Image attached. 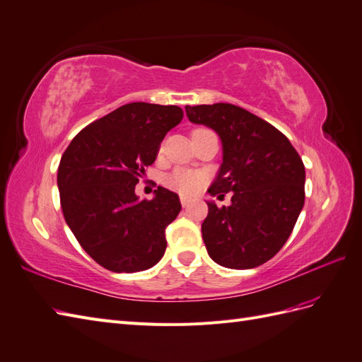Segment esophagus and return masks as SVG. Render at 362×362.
Instances as JSON below:
<instances>
[{
  "mask_svg": "<svg viewBox=\"0 0 362 362\" xmlns=\"http://www.w3.org/2000/svg\"><path fill=\"white\" fill-rule=\"evenodd\" d=\"M189 204H190V199H189V198L181 197V205H182V207H189Z\"/></svg>",
  "mask_w": 362,
  "mask_h": 362,
  "instance_id": "34e87169",
  "label": "esophagus"
}]
</instances>
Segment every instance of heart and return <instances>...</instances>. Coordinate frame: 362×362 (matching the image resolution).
Segmentation results:
<instances>
[{
    "label": "heart",
    "instance_id": "obj_1",
    "mask_svg": "<svg viewBox=\"0 0 362 362\" xmlns=\"http://www.w3.org/2000/svg\"><path fill=\"white\" fill-rule=\"evenodd\" d=\"M164 182L169 189L181 194H193L202 187L204 177L198 172L177 169L165 177Z\"/></svg>",
    "mask_w": 362,
    "mask_h": 362
}]
</instances>
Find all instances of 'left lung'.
<instances>
[{"label": "left lung", "mask_w": 362, "mask_h": 362, "mask_svg": "<svg viewBox=\"0 0 362 362\" xmlns=\"http://www.w3.org/2000/svg\"><path fill=\"white\" fill-rule=\"evenodd\" d=\"M189 120L214 129L223 161L209 193L230 207L207 202L202 239L221 267L250 269L285 245L305 204V164L294 146L271 123L231 103L185 106Z\"/></svg>", "instance_id": "1"}]
</instances>
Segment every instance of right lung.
<instances>
[{
	"instance_id": "obj_1",
	"label": "right lung",
	"mask_w": 362,
	"mask_h": 362,
	"mask_svg": "<svg viewBox=\"0 0 362 362\" xmlns=\"http://www.w3.org/2000/svg\"><path fill=\"white\" fill-rule=\"evenodd\" d=\"M182 117L175 105L128 103L85 126L65 149L57 169L64 218L103 268L144 271L164 256L178 194L158 187L153 199L140 201L135 185Z\"/></svg>"
}]
</instances>
